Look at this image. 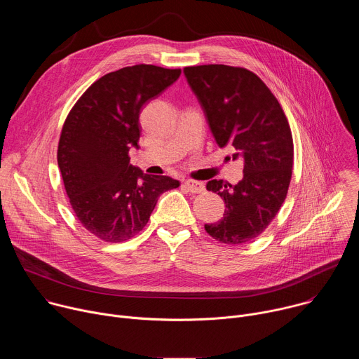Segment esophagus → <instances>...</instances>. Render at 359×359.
Masks as SVG:
<instances>
[{
  "label": "esophagus",
  "instance_id": "1",
  "mask_svg": "<svg viewBox=\"0 0 359 359\" xmlns=\"http://www.w3.org/2000/svg\"><path fill=\"white\" fill-rule=\"evenodd\" d=\"M184 186H186V189L190 193H201V191H204V184L201 182H197V180H186Z\"/></svg>",
  "mask_w": 359,
  "mask_h": 359
}]
</instances>
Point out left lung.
Instances as JSON below:
<instances>
[{"mask_svg": "<svg viewBox=\"0 0 359 359\" xmlns=\"http://www.w3.org/2000/svg\"><path fill=\"white\" fill-rule=\"evenodd\" d=\"M183 72L217 144L231 146L233 159L244 161L237 184L216 179L208 183L206 189L224 200L226 210L204 229L224 244L252 241L287 197L294 163L287 116L269 86L245 68L212 64L186 67Z\"/></svg>", "mask_w": 359, "mask_h": 359, "instance_id": "1", "label": "left lung"}]
</instances>
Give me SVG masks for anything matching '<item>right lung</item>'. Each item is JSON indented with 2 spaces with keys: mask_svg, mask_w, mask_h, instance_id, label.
Wrapping results in <instances>:
<instances>
[{
  "mask_svg": "<svg viewBox=\"0 0 359 359\" xmlns=\"http://www.w3.org/2000/svg\"><path fill=\"white\" fill-rule=\"evenodd\" d=\"M180 74L146 64L109 72L82 93L64 122L57 156L65 191L81 224L102 241L135 237L158 197L180 186L169 176L143 173L129 158L143 105Z\"/></svg>",
  "mask_w": 359,
  "mask_h": 359,
  "instance_id": "right-lung-1",
  "label": "right lung"
}]
</instances>
